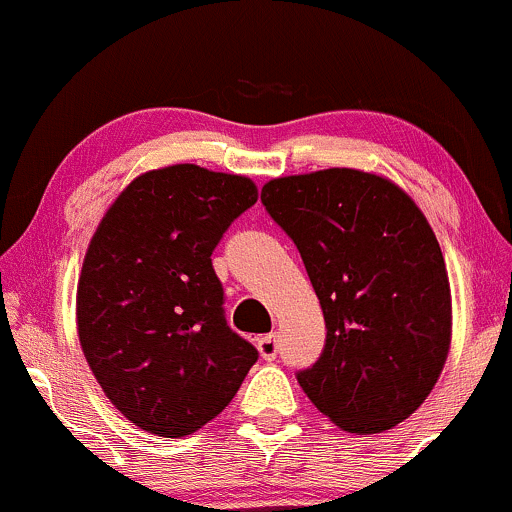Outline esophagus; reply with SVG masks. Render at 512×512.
Returning a JSON list of instances; mask_svg holds the SVG:
<instances>
[{"instance_id":"obj_1","label":"esophagus","mask_w":512,"mask_h":512,"mask_svg":"<svg viewBox=\"0 0 512 512\" xmlns=\"http://www.w3.org/2000/svg\"><path fill=\"white\" fill-rule=\"evenodd\" d=\"M255 345L262 359H267V362H274V359H277V352H279L277 335H262V338H257Z\"/></svg>"}]
</instances>
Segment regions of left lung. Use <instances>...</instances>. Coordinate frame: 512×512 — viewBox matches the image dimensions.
Wrapping results in <instances>:
<instances>
[{
  "label": "left lung",
  "instance_id": "left-lung-1",
  "mask_svg": "<svg viewBox=\"0 0 512 512\" xmlns=\"http://www.w3.org/2000/svg\"><path fill=\"white\" fill-rule=\"evenodd\" d=\"M262 204L299 247L328 328L301 389L342 430H391L428 398L452 342L428 218L391 179L352 167L269 179Z\"/></svg>",
  "mask_w": 512,
  "mask_h": 512
}]
</instances>
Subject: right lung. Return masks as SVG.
I'll return each mask as SVG.
<instances>
[{
	"instance_id": "right-lung-1",
	"label": "right lung",
	"mask_w": 512,
	"mask_h": 512,
	"mask_svg": "<svg viewBox=\"0 0 512 512\" xmlns=\"http://www.w3.org/2000/svg\"><path fill=\"white\" fill-rule=\"evenodd\" d=\"M257 201L243 174L170 165L104 213L77 282V335L101 391L140 430L192 435L233 401L257 350L223 318L213 247Z\"/></svg>"
}]
</instances>
